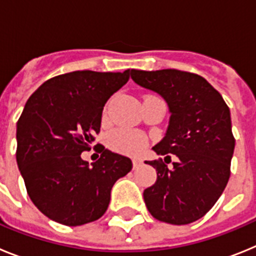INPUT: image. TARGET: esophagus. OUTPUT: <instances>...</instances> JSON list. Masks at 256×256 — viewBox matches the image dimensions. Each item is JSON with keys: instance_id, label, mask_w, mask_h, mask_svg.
<instances>
[{"instance_id": "obj_1", "label": "esophagus", "mask_w": 256, "mask_h": 256, "mask_svg": "<svg viewBox=\"0 0 256 256\" xmlns=\"http://www.w3.org/2000/svg\"><path fill=\"white\" fill-rule=\"evenodd\" d=\"M132 162H133V169H137L140 166V165L142 164V162L140 159H133Z\"/></svg>"}]
</instances>
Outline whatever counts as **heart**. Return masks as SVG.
Listing matches in <instances>:
<instances>
[{"label": "heart", "instance_id": "obj_1", "mask_svg": "<svg viewBox=\"0 0 256 256\" xmlns=\"http://www.w3.org/2000/svg\"><path fill=\"white\" fill-rule=\"evenodd\" d=\"M108 144L112 150L120 154L136 155L141 152L146 146L144 136L126 130H112L108 137Z\"/></svg>", "mask_w": 256, "mask_h": 256}]
</instances>
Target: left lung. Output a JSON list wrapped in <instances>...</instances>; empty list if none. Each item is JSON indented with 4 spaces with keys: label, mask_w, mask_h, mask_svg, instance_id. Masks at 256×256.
<instances>
[{
    "label": "left lung",
    "mask_w": 256,
    "mask_h": 256,
    "mask_svg": "<svg viewBox=\"0 0 256 256\" xmlns=\"http://www.w3.org/2000/svg\"><path fill=\"white\" fill-rule=\"evenodd\" d=\"M138 86L159 94L168 104L169 126L152 150L178 158L169 169L162 160L156 182L144 191L151 216L170 224H188L214 206L230 176L234 138L230 108L216 88L198 74L177 69L130 70Z\"/></svg>",
    "instance_id": "obj_1"
}]
</instances>
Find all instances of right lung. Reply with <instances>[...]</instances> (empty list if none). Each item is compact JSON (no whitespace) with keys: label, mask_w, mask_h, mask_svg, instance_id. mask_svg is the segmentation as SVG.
<instances>
[{"label":"right lung","mask_w":256,"mask_h":256,"mask_svg":"<svg viewBox=\"0 0 256 256\" xmlns=\"http://www.w3.org/2000/svg\"><path fill=\"white\" fill-rule=\"evenodd\" d=\"M123 73L78 70L48 79L32 94L16 123V162L33 204L47 218L76 227L105 214L114 183L130 158L97 146L100 159L80 158L100 132L106 101L130 79Z\"/></svg>","instance_id":"right-lung-1"}]
</instances>
